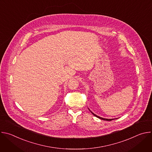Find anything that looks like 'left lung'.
Masks as SVG:
<instances>
[{"label":"left lung","mask_w":152,"mask_h":152,"mask_svg":"<svg viewBox=\"0 0 152 152\" xmlns=\"http://www.w3.org/2000/svg\"><path fill=\"white\" fill-rule=\"evenodd\" d=\"M89 110V109H88ZM91 113L94 115V116H96V117H97V118H100V119H101V120H106V121H111V120H114L115 118H114V119H107V118H102V117H99V116H97V115H96V114H94V113H93L92 112H91Z\"/></svg>","instance_id":"left-lung-1"}]
</instances>
